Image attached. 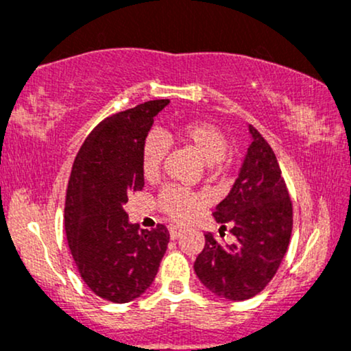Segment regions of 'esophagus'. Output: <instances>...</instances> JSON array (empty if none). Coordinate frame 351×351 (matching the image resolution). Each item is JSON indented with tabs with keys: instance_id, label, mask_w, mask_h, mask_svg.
Here are the masks:
<instances>
[{
	"instance_id": "obj_1",
	"label": "esophagus",
	"mask_w": 351,
	"mask_h": 351,
	"mask_svg": "<svg viewBox=\"0 0 351 351\" xmlns=\"http://www.w3.org/2000/svg\"><path fill=\"white\" fill-rule=\"evenodd\" d=\"M184 226H180V225H171L169 226V233H171V238L172 240H176V238H179L180 234L184 233Z\"/></svg>"
}]
</instances>
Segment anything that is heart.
<instances>
[{"label": "heart", "mask_w": 351, "mask_h": 351, "mask_svg": "<svg viewBox=\"0 0 351 351\" xmlns=\"http://www.w3.org/2000/svg\"><path fill=\"white\" fill-rule=\"evenodd\" d=\"M177 138L199 154V158L207 164L208 171L217 172L220 164L223 162L226 151H228V139L210 123L192 121L185 123L176 130ZM169 149L167 139L158 131H151L144 138L141 149V167L146 179H154L162 167ZM205 199L199 193L187 191L179 185H167L159 193L158 205L166 215L177 221L191 220L199 210L204 207Z\"/></svg>", "instance_id": "heart-1"}]
</instances>
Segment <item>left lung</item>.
<instances>
[{"mask_svg": "<svg viewBox=\"0 0 351 351\" xmlns=\"http://www.w3.org/2000/svg\"><path fill=\"white\" fill-rule=\"evenodd\" d=\"M251 144L232 191L217 205L213 218L226 225L233 243L205 233V246L193 263L197 278L210 292L228 300L254 298L281 266L292 233V204L274 151L248 126Z\"/></svg>", "mask_w": 351, "mask_h": 351, "instance_id": "8db88e82", "label": "left lung"}]
</instances>
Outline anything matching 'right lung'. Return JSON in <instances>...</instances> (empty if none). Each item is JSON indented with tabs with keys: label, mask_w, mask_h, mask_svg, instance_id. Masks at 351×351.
Returning <instances> with one entry per match:
<instances>
[{
	"label": "right lung",
	"mask_w": 351,
	"mask_h": 351,
	"mask_svg": "<svg viewBox=\"0 0 351 351\" xmlns=\"http://www.w3.org/2000/svg\"><path fill=\"white\" fill-rule=\"evenodd\" d=\"M169 100H152L105 118L82 144L65 197V234L78 273L98 298L130 302L149 289L167 250L164 225L139 230L125 204L143 191L141 149Z\"/></svg>",
	"instance_id": "1"
}]
</instances>
